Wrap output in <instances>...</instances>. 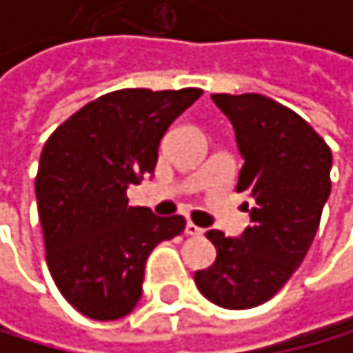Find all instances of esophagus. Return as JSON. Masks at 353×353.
Returning a JSON list of instances; mask_svg holds the SVG:
<instances>
[{
    "label": "esophagus",
    "instance_id": "1",
    "mask_svg": "<svg viewBox=\"0 0 353 353\" xmlns=\"http://www.w3.org/2000/svg\"><path fill=\"white\" fill-rule=\"evenodd\" d=\"M185 233H188L190 237H200V235L205 233V230L200 228V226H196V224H192V222H188V226H185Z\"/></svg>",
    "mask_w": 353,
    "mask_h": 353
}]
</instances>
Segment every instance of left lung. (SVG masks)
<instances>
[{
	"label": "left lung",
	"mask_w": 353,
	"mask_h": 353,
	"mask_svg": "<svg viewBox=\"0 0 353 353\" xmlns=\"http://www.w3.org/2000/svg\"><path fill=\"white\" fill-rule=\"evenodd\" d=\"M243 159L237 192L254 200L239 237L209 230L218 259L194 280L230 310L272 300L302 265L330 196L332 153L304 118L263 94H211ZM248 207V203H245Z\"/></svg>",
	"instance_id": "left-lung-1"
}]
</instances>
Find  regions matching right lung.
<instances>
[{
	"label": "right lung",
	"instance_id": "obj_1",
	"mask_svg": "<svg viewBox=\"0 0 353 353\" xmlns=\"http://www.w3.org/2000/svg\"><path fill=\"white\" fill-rule=\"evenodd\" d=\"M203 90L129 88L103 94L51 133L36 174L47 265L66 302L97 321L129 315L146 259L185 218L131 207L129 185L153 176L159 142Z\"/></svg>",
	"mask_w": 353,
	"mask_h": 353
}]
</instances>
